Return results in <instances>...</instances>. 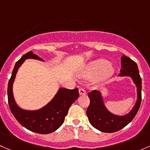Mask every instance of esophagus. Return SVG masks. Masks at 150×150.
<instances>
[{
  "instance_id": "34e87169",
  "label": "esophagus",
  "mask_w": 150,
  "mask_h": 150,
  "mask_svg": "<svg viewBox=\"0 0 150 150\" xmlns=\"http://www.w3.org/2000/svg\"><path fill=\"white\" fill-rule=\"evenodd\" d=\"M79 95H86V91L84 90V89H81V88H80V89H79Z\"/></svg>"
}]
</instances>
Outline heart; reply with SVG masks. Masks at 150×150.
Segmentation results:
<instances>
[{
    "mask_svg": "<svg viewBox=\"0 0 150 150\" xmlns=\"http://www.w3.org/2000/svg\"><path fill=\"white\" fill-rule=\"evenodd\" d=\"M115 73V69L106 60L98 59L89 63L81 71L80 74L86 79L98 76L97 84H102L106 82Z\"/></svg>",
    "mask_w": 150,
    "mask_h": 150,
    "instance_id": "obj_1",
    "label": "heart"
}]
</instances>
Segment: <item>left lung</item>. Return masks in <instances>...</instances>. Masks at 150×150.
I'll use <instances>...</instances> for the list:
<instances>
[{
    "label": "left lung",
    "mask_w": 150,
    "mask_h": 150,
    "mask_svg": "<svg viewBox=\"0 0 150 150\" xmlns=\"http://www.w3.org/2000/svg\"><path fill=\"white\" fill-rule=\"evenodd\" d=\"M121 69L118 76H129L137 86V98L131 111L126 115H119L112 113L106 108L103 95L98 90L88 93L90 103L86 110V115L93 127L102 132L112 133L121 130L127 126L135 117L139 109L142 101V79L137 64L130 58L121 56Z\"/></svg>",
    "instance_id": "obj_1"
}]
</instances>
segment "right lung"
Wrapping results in <instances>:
<instances>
[{"instance_id": "add662e5", "label": "right lung", "mask_w": 150, "mask_h": 150, "mask_svg": "<svg viewBox=\"0 0 150 150\" xmlns=\"http://www.w3.org/2000/svg\"><path fill=\"white\" fill-rule=\"evenodd\" d=\"M27 59H35L45 62L33 52L24 54L16 63L8 84V100L9 108L18 123L28 130L41 134L56 131L64 122L70 106L79 98V89L59 88L54 98L40 109L29 110L20 108L15 101L13 84L20 66Z\"/></svg>"}]
</instances>
